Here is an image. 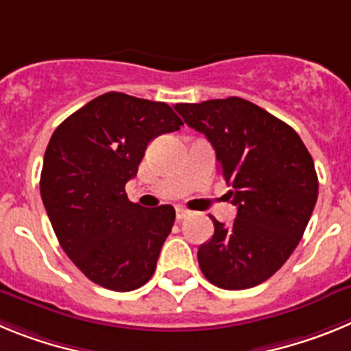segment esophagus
<instances>
[{
  "instance_id": "obj_1",
  "label": "esophagus",
  "mask_w": 351,
  "mask_h": 351,
  "mask_svg": "<svg viewBox=\"0 0 351 351\" xmlns=\"http://www.w3.org/2000/svg\"><path fill=\"white\" fill-rule=\"evenodd\" d=\"M188 214H190V210L181 209V207H178V209H176V218H178L179 221H181V219H184L186 216H188Z\"/></svg>"
}]
</instances>
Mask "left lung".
<instances>
[{
    "label": "left lung",
    "instance_id": "left-lung-1",
    "mask_svg": "<svg viewBox=\"0 0 351 351\" xmlns=\"http://www.w3.org/2000/svg\"><path fill=\"white\" fill-rule=\"evenodd\" d=\"M173 108L213 144L237 206L230 226L213 218L214 235L198 247L204 276L225 290L267 281L290 258L315 209L311 154L291 126L237 96Z\"/></svg>",
    "mask_w": 351,
    "mask_h": 351
}]
</instances>
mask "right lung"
Segmentation results:
<instances>
[{
    "label": "right lung",
    "mask_w": 351,
    "mask_h": 351,
    "mask_svg": "<svg viewBox=\"0 0 351 351\" xmlns=\"http://www.w3.org/2000/svg\"><path fill=\"white\" fill-rule=\"evenodd\" d=\"M181 126L163 101L110 91L52 133L40 193L61 247L93 283L132 291L154 274L176 210L130 202L125 186L137 176L149 142Z\"/></svg>",
    "instance_id": "right-lung-1"
}]
</instances>
